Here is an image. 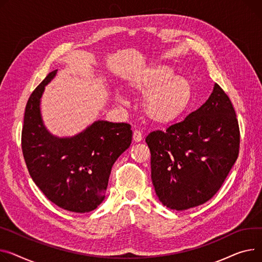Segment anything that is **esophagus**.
<instances>
[{
    "mask_svg": "<svg viewBox=\"0 0 262 262\" xmlns=\"http://www.w3.org/2000/svg\"><path fill=\"white\" fill-rule=\"evenodd\" d=\"M133 138H134V141L135 142H140L142 140V133L140 130H135L133 134Z\"/></svg>",
    "mask_w": 262,
    "mask_h": 262,
    "instance_id": "1",
    "label": "esophagus"
}]
</instances>
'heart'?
Instances as JSON below:
<instances>
[{"label": "heart", "instance_id": "1", "mask_svg": "<svg viewBox=\"0 0 262 262\" xmlns=\"http://www.w3.org/2000/svg\"><path fill=\"white\" fill-rule=\"evenodd\" d=\"M129 90L143 97L142 110L147 118L159 124H166L179 118L193 98L189 80L173 75L167 65H154L130 79ZM123 102L120 96L116 97Z\"/></svg>", "mask_w": 262, "mask_h": 262}]
</instances>
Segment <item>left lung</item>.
Instances as JSON below:
<instances>
[{
	"label": "left lung",
	"mask_w": 262,
	"mask_h": 262,
	"mask_svg": "<svg viewBox=\"0 0 262 262\" xmlns=\"http://www.w3.org/2000/svg\"><path fill=\"white\" fill-rule=\"evenodd\" d=\"M145 142L162 204L176 211L201 205L219 190L238 158L240 132L233 104L216 83L201 107L166 132H151Z\"/></svg>",
	"instance_id": "1"
}]
</instances>
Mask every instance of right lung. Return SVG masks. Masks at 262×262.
I'll return each mask as SVG.
<instances>
[{"mask_svg": "<svg viewBox=\"0 0 262 262\" xmlns=\"http://www.w3.org/2000/svg\"><path fill=\"white\" fill-rule=\"evenodd\" d=\"M57 71L27 101L22 151L30 177L51 202L69 212L87 213L105 198L112 167L129 147L133 130L127 123L99 120L71 138L51 135L44 126L40 101Z\"/></svg>", "mask_w": 262, "mask_h": 262, "instance_id": "1", "label": "right lung"}]
</instances>
